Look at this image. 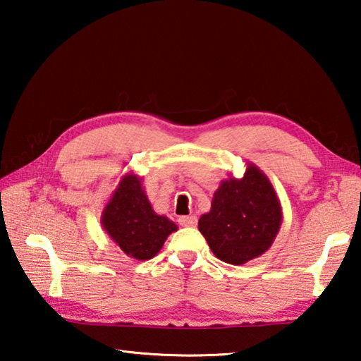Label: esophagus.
I'll return each instance as SVG.
<instances>
[{
  "label": "esophagus",
  "instance_id": "esophagus-1",
  "mask_svg": "<svg viewBox=\"0 0 361 361\" xmlns=\"http://www.w3.org/2000/svg\"><path fill=\"white\" fill-rule=\"evenodd\" d=\"M178 223L181 226H185V228H194V226L197 224V218H195L194 215H191V216H180L178 218Z\"/></svg>",
  "mask_w": 361,
  "mask_h": 361
}]
</instances>
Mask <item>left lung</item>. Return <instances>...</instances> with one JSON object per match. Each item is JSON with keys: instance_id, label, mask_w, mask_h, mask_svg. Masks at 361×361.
<instances>
[{"instance_id": "obj_1", "label": "left lung", "mask_w": 361, "mask_h": 361, "mask_svg": "<svg viewBox=\"0 0 361 361\" xmlns=\"http://www.w3.org/2000/svg\"><path fill=\"white\" fill-rule=\"evenodd\" d=\"M282 205L271 180L252 162L242 178L223 180L199 231L218 259L240 266L266 253L282 226Z\"/></svg>"}]
</instances>
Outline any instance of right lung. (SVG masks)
Masks as SVG:
<instances>
[{
  "mask_svg": "<svg viewBox=\"0 0 361 361\" xmlns=\"http://www.w3.org/2000/svg\"><path fill=\"white\" fill-rule=\"evenodd\" d=\"M102 226L122 252L138 261L154 258L167 237L178 231L173 221L152 210L142 178L133 172L121 176L103 207Z\"/></svg>",
  "mask_w": 361,
  "mask_h": 361,
  "instance_id": "add662e5",
  "label": "right lung"
}]
</instances>
